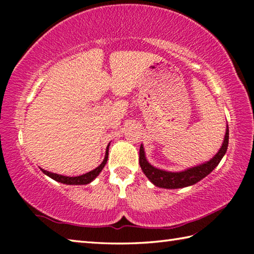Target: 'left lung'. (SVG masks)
Wrapping results in <instances>:
<instances>
[{
  "label": "left lung",
  "instance_id": "obj_1",
  "mask_svg": "<svg viewBox=\"0 0 254 254\" xmlns=\"http://www.w3.org/2000/svg\"><path fill=\"white\" fill-rule=\"evenodd\" d=\"M227 145H229V127H226L224 142H223L220 151L215 154V157L210 159L209 161L203 163V165L192 167V168H189L185 171H179V173H170V171H165L154 168L153 166L150 165L147 161V159H145L142 144H141L140 147L139 163L144 175L147 176L150 182L153 185H156V186L167 189L183 188L191 186V185L198 183L199 180H201L208 174L212 173L215 169V167L220 163L222 158L224 157L227 150Z\"/></svg>",
  "mask_w": 254,
  "mask_h": 254
}]
</instances>
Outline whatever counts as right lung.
<instances>
[{"instance_id":"1","label":"right lung","mask_w":254,"mask_h":254,"mask_svg":"<svg viewBox=\"0 0 254 254\" xmlns=\"http://www.w3.org/2000/svg\"><path fill=\"white\" fill-rule=\"evenodd\" d=\"M107 157H109V145H107V148H106L104 160H103L101 165L94 170L89 171V173L81 175V176H77V177H67V176H62V175L49 173V171L44 170V169H41V170H42V173L46 174L47 176H49L50 178H53L54 180H56V182L66 184V185H86V184H89L91 182H93V180L95 179L98 175H100L102 169L104 168V166L106 165Z\"/></svg>"}]
</instances>
